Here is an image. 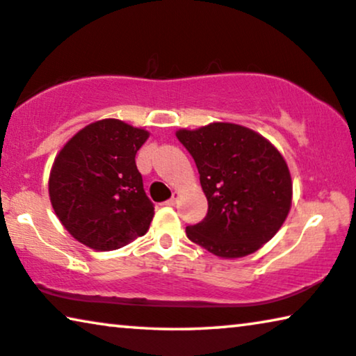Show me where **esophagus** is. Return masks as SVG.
<instances>
[{"label":"esophagus","mask_w":356,"mask_h":356,"mask_svg":"<svg viewBox=\"0 0 356 356\" xmlns=\"http://www.w3.org/2000/svg\"><path fill=\"white\" fill-rule=\"evenodd\" d=\"M177 201H179V193L174 192L171 198H169V200L166 201V204H168V206H174V204H177Z\"/></svg>","instance_id":"obj_1"}]
</instances>
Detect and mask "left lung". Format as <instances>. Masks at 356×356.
<instances>
[{
	"label": "left lung",
	"instance_id": "left-lung-1",
	"mask_svg": "<svg viewBox=\"0 0 356 356\" xmlns=\"http://www.w3.org/2000/svg\"><path fill=\"white\" fill-rule=\"evenodd\" d=\"M193 156L208 214L188 240L222 259L245 257L272 240L288 217L293 182L284 158L252 129L211 123L176 132Z\"/></svg>",
	"mask_w": 356,
	"mask_h": 356
}]
</instances>
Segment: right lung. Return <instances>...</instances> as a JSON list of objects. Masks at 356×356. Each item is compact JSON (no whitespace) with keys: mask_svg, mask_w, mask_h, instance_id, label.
I'll return each mask as SVG.
<instances>
[{"mask_svg":"<svg viewBox=\"0 0 356 356\" xmlns=\"http://www.w3.org/2000/svg\"><path fill=\"white\" fill-rule=\"evenodd\" d=\"M148 132L120 120L88 124L63 145L49 176V198L68 233L95 251L145 235L153 219L136 153Z\"/></svg>","mask_w":356,"mask_h":356,"instance_id":"right-lung-1","label":"right lung"}]
</instances>
